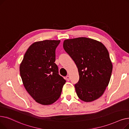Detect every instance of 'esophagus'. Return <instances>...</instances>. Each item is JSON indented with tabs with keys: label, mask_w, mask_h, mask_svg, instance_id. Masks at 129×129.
I'll list each match as a JSON object with an SVG mask.
<instances>
[{
	"label": "esophagus",
	"mask_w": 129,
	"mask_h": 129,
	"mask_svg": "<svg viewBox=\"0 0 129 129\" xmlns=\"http://www.w3.org/2000/svg\"><path fill=\"white\" fill-rule=\"evenodd\" d=\"M66 80H67V81H69L70 80V77L69 76H66Z\"/></svg>",
	"instance_id": "1"
}]
</instances>
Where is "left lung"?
Returning <instances> with one entry per match:
<instances>
[{
  "label": "left lung",
  "instance_id": "1",
  "mask_svg": "<svg viewBox=\"0 0 129 129\" xmlns=\"http://www.w3.org/2000/svg\"><path fill=\"white\" fill-rule=\"evenodd\" d=\"M63 47L78 68L79 80L75 85L78 96L87 102L98 99L108 85L112 71L107 49L101 42L85 37L66 39Z\"/></svg>",
  "mask_w": 129,
  "mask_h": 129
}]
</instances>
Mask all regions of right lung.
Instances as JSON below:
<instances>
[{
	"instance_id": "1",
	"label": "right lung",
	"mask_w": 129,
	"mask_h": 129,
	"mask_svg": "<svg viewBox=\"0 0 129 129\" xmlns=\"http://www.w3.org/2000/svg\"><path fill=\"white\" fill-rule=\"evenodd\" d=\"M60 40L34 42L27 49L20 64L24 88L33 99L42 105H50L60 96L66 81L59 75L56 49Z\"/></svg>"
}]
</instances>
